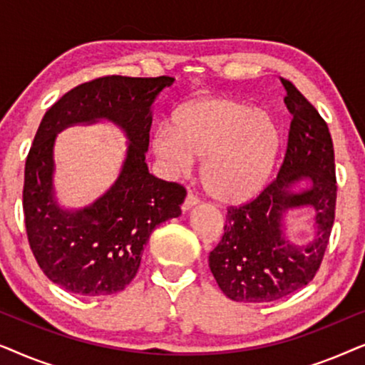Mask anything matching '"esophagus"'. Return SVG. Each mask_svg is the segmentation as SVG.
Segmentation results:
<instances>
[{
    "label": "esophagus",
    "instance_id": "1",
    "mask_svg": "<svg viewBox=\"0 0 365 365\" xmlns=\"http://www.w3.org/2000/svg\"><path fill=\"white\" fill-rule=\"evenodd\" d=\"M197 204V199L192 196V194H187L186 196V199H184V202H182V206H181V209L184 212H187L189 209H192L194 206H196Z\"/></svg>",
    "mask_w": 365,
    "mask_h": 365
}]
</instances>
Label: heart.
<instances>
[{"mask_svg":"<svg viewBox=\"0 0 365 365\" xmlns=\"http://www.w3.org/2000/svg\"><path fill=\"white\" fill-rule=\"evenodd\" d=\"M281 133L264 109L232 98L186 103L173 121L154 129L151 148L164 173L181 176L202 159L201 182L214 201L239 206L266 186L276 164Z\"/></svg>","mask_w":365,"mask_h":365,"instance_id":"heart-1","label":"heart"}]
</instances>
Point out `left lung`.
<instances>
[{
    "label": "left lung",
    "instance_id": "1",
    "mask_svg": "<svg viewBox=\"0 0 365 365\" xmlns=\"http://www.w3.org/2000/svg\"><path fill=\"white\" fill-rule=\"evenodd\" d=\"M292 114L287 151L277 179L252 202L231 207L209 267L236 302H272L307 286L326 251L336 211V166L329 128L317 109L282 79ZM312 211L314 236L304 245L288 236L290 214Z\"/></svg>",
    "mask_w": 365,
    "mask_h": 365
}]
</instances>
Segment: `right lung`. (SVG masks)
Returning a JSON list of instances; mask_svg holds the SVG:
<instances>
[{"mask_svg": "<svg viewBox=\"0 0 365 365\" xmlns=\"http://www.w3.org/2000/svg\"><path fill=\"white\" fill-rule=\"evenodd\" d=\"M174 78L106 76L79 84L48 109L24 168L28 241L49 281L79 296H111L136 276L159 224L181 216L186 189L149 173L153 104ZM111 122L128 146L108 191L88 207L66 208L53 186V144L71 125Z\"/></svg>", "mask_w": 365, "mask_h": 365, "instance_id": "add662e5", "label": "right lung"}]
</instances>
